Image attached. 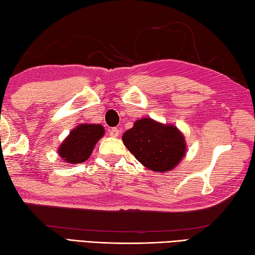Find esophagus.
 I'll list each match as a JSON object with an SVG mask.
<instances>
[{
    "label": "esophagus",
    "instance_id": "obj_1",
    "mask_svg": "<svg viewBox=\"0 0 255 255\" xmlns=\"http://www.w3.org/2000/svg\"><path fill=\"white\" fill-rule=\"evenodd\" d=\"M108 133H110V135L113 137H118L120 135V130L118 128H112L108 130Z\"/></svg>",
    "mask_w": 255,
    "mask_h": 255
}]
</instances>
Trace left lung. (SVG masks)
<instances>
[{
    "instance_id": "8db88e82",
    "label": "left lung",
    "mask_w": 255,
    "mask_h": 255,
    "mask_svg": "<svg viewBox=\"0 0 255 255\" xmlns=\"http://www.w3.org/2000/svg\"><path fill=\"white\" fill-rule=\"evenodd\" d=\"M125 147L147 168L155 172L173 169L185 155L184 136L173 125L151 119L137 120L122 136Z\"/></svg>"
}]
</instances>
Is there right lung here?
<instances>
[{"label":"right lung","mask_w":255,"mask_h":255,"mask_svg":"<svg viewBox=\"0 0 255 255\" xmlns=\"http://www.w3.org/2000/svg\"><path fill=\"white\" fill-rule=\"evenodd\" d=\"M105 130L100 124H81L70 132L58 149V155L65 162L80 164L86 161L93 152L97 141Z\"/></svg>","instance_id":"add662e5"}]
</instances>
